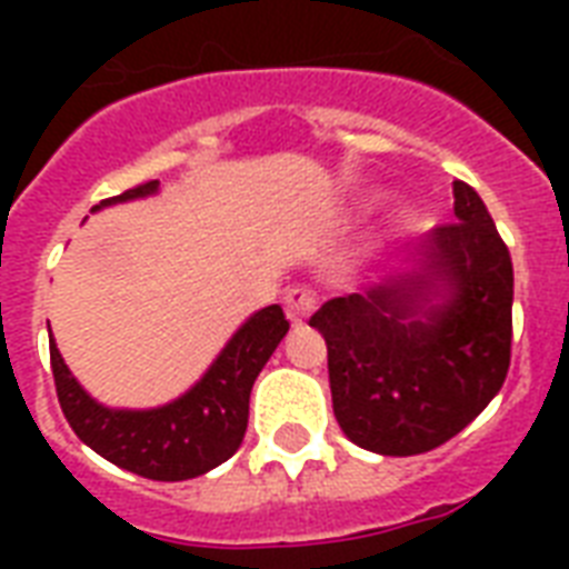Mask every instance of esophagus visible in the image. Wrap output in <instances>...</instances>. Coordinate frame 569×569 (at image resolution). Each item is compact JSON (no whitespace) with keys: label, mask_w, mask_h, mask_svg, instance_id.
<instances>
[{"label":"esophagus","mask_w":569,"mask_h":569,"mask_svg":"<svg viewBox=\"0 0 569 569\" xmlns=\"http://www.w3.org/2000/svg\"><path fill=\"white\" fill-rule=\"evenodd\" d=\"M286 319L292 325H303L310 319L312 310H316V295L307 289V286H298V289H289L286 292Z\"/></svg>","instance_id":"34e87169"}]
</instances>
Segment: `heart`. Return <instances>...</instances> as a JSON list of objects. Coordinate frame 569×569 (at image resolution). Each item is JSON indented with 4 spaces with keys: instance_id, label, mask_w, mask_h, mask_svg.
<instances>
[{
    "instance_id": "heart-1",
    "label": "heart",
    "mask_w": 569,
    "mask_h": 569,
    "mask_svg": "<svg viewBox=\"0 0 569 569\" xmlns=\"http://www.w3.org/2000/svg\"><path fill=\"white\" fill-rule=\"evenodd\" d=\"M360 209H363V212H366V209H369V203H363V206H360Z\"/></svg>"
}]
</instances>
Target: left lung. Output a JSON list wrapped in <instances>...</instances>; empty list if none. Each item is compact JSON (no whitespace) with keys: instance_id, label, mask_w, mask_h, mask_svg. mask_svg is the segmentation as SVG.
<instances>
[{"instance_id":"obj_1","label":"left lung","mask_w":569,"mask_h":569,"mask_svg":"<svg viewBox=\"0 0 569 569\" xmlns=\"http://www.w3.org/2000/svg\"><path fill=\"white\" fill-rule=\"evenodd\" d=\"M455 223L366 295L316 316L328 342L333 416L375 455H422L460 433L502 389L511 363V253L485 200L451 182Z\"/></svg>"}]
</instances>
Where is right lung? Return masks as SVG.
<instances>
[{
	"mask_svg": "<svg viewBox=\"0 0 569 569\" xmlns=\"http://www.w3.org/2000/svg\"><path fill=\"white\" fill-rule=\"evenodd\" d=\"M159 194V180L144 182L106 206ZM49 328V325H47ZM52 333V330H49ZM289 333L280 303L262 307L241 321L209 369L182 396L159 407H109L97 401L67 369L56 339L49 337V360L58 401L76 437L114 467L153 481H189L221 467L239 451L248 431V405L253 380Z\"/></svg>",
	"mask_w": 569,
	"mask_h": 569,
	"instance_id": "1",
	"label": "right lung"
}]
</instances>
